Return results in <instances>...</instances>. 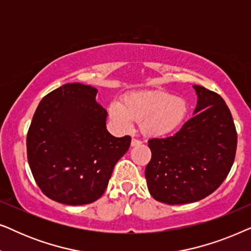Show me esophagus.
I'll use <instances>...</instances> for the list:
<instances>
[{
    "mask_svg": "<svg viewBox=\"0 0 251 251\" xmlns=\"http://www.w3.org/2000/svg\"><path fill=\"white\" fill-rule=\"evenodd\" d=\"M140 144H142V142H140L139 139L132 138V140H131V146H138V145H140Z\"/></svg>",
    "mask_w": 251,
    "mask_h": 251,
    "instance_id": "34e87169",
    "label": "esophagus"
}]
</instances>
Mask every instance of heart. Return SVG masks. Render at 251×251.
I'll use <instances>...</instances> for the list:
<instances>
[{
  "label": "heart",
  "mask_w": 251,
  "mask_h": 251,
  "mask_svg": "<svg viewBox=\"0 0 251 251\" xmlns=\"http://www.w3.org/2000/svg\"><path fill=\"white\" fill-rule=\"evenodd\" d=\"M108 118L120 130L126 131L138 121L146 136L160 137L176 131L186 119L188 104L180 96L161 90H142L126 94L120 101H112Z\"/></svg>",
  "instance_id": "b5f03b06"
}]
</instances>
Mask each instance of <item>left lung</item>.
I'll return each mask as SVG.
<instances>
[{"label":"left lung","instance_id":"8db88e82","mask_svg":"<svg viewBox=\"0 0 251 251\" xmlns=\"http://www.w3.org/2000/svg\"><path fill=\"white\" fill-rule=\"evenodd\" d=\"M193 116L167 138H152L146 166L147 187L156 201L185 204L217 190L234 162L238 137L232 114L218 94L193 85Z\"/></svg>","mask_w":251,"mask_h":251}]
</instances>
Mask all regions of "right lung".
Masks as SVG:
<instances>
[{"label": "right lung", "instance_id": "right-lung-1", "mask_svg": "<svg viewBox=\"0 0 251 251\" xmlns=\"http://www.w3.org/2000/svg\"><path fill=\"white\" fill-rule=\"evenodd\" d=\"M98 90L66 83L37 106L27 133V159L41 191L70 205L95 202L104 194L116 162L129 150V136L107 131V112Z\"/></svg>", "mask_w": 251, "mask_h": 251}]
</instances>
